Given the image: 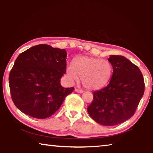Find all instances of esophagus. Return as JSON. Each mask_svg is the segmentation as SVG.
Returning a JSON list of instances; mask_svg holds the SVG:
<instances>
[{"label": "esophagus", "instance_id": "1", "mask_svg": "<svg viewBox=\"0 0 153 153\" xmlns=\"http://www.w3.org/2000/svg\"><path fill=\"white\" fill-rule=\"evenodd\" d=\"M75 91H76L77 93H83V92H84V91H83L82 90H79V89H77V88L75 89Z\"/></svg>", "mask_w": 153, "mask_h": 153}]
</instances>
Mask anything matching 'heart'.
<instances>
[{
	"mask_svg": "<svg viewBox=\"0 0 153 153\" xmlns=\"http://www.w3.org/2000/svg\"><path fill=\"white\" fill-rule=\"evenodd\" d=\"M65 71L71 81H76L80 76L86 88L98 90L109 82L113 75V67L107 60L82 56L75 59L73 64L67 65Z\"/></svg>",
	"mask_w": 153,
	"mask_h": 153,
	"instance_id": "1",
	"label": "heart"
}]
</instances>
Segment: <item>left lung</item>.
<instances>
[{
    "instance_id": "1",
    "label": "left lung",
    "mask_w": 153,
    "mask_h": 153,
    "mask_svg": "<svg viewBox=\"0 0 153 153\" xmlns=\"http://www.w3.org/2000/svg\"><path fill=\"white\" fill-rule=\"evenodd\" d=\"M113 67L109 84L93 92V100L88 113L102 126L118 125L134 115L143 97L144 82L138 67L123 56L111 55Z\"/></svg>"
}]
</instances>
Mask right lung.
I'll return each instance as SVG.
<instances>
[{"label":"right lung","instance_id":"1","mask_svg":"<svg viewBox=\"0 0 153 153\" xmlns=\"http://www.w3.org/2000/svg\"><path fill=\"white\" fill-rule=\"evenodd\" d=\"M67 52L48 45H38L17 56L9 74L15 105L30 117L46 119L56 113L74 88H63Z\"/></svg>","mask_w":153,"mask_h":153}]
</instances>
